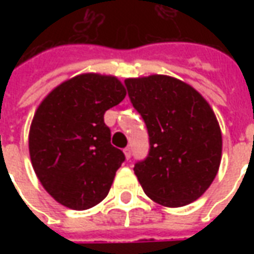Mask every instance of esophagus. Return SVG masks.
<instances>
[{"instance_id": "esophagus-1", "label": "esophagus", "mask_w": 254, "mask_h": 254, "mask_svg": "<svg viewBox=\"0 0 254 254\" xmlns=\"http://www.w3.org/2000/svg\"><path fill=\"white\" fill-rule=\"evenodd\" d=\"M124 155H125V158H127V160L130 159V156H132V151H130L129 147H127V148L124 149Z\"/></svg>"}]
</instances>
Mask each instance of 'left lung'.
I'll list each match as a JSON object with an SVG mask.
<instances>
[{
	"mask_svg": "<svg viewBox=\"0 0 254 254\" xmlns=\"http://www.w3.org/2000/svg\"><path fill=\"white\" fill-rule=\"evenodd\" d=\"M149 134V154L134 166L144 193L169 208L190 204L211 187L222 160V132L212 107L180 78L125 80Z\"/></svg>",
	"mask_w": 254,
	"mask_h": 254,
	"instance_id": "left-lung-1",
	"label": "left lung"
}]
</instances>
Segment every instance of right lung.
<instances>
[{"label":"right lung","mask_w":254,"mask_h":254,"mask_svg":"<svg viewBox=\"0 0 254 254\" xmlns=\"http://www.w3.org/2000/svg\"><path fill=\"white\" fill-rule=\"evenodd\" d=\"M127 89L116 76L81 73L53 88L38 106L28 134L34 171L64 207L84 211L110 190L125 160L110 143L103 116Z\"/></svg>","instance_id":"obj_1"}]
</instances>
